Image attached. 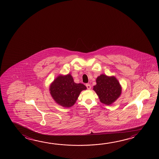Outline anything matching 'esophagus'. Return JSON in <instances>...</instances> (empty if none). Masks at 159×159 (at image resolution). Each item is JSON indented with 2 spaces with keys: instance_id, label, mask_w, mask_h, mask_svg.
<instances>
[{
  "instance_id": "34e87169",
  "label": "esophagus",
  "mask_w": 159,
  "mask_h": 159,
  "mask_svg": "<svg viewBox=\"0 0 159 159\" xmlns=\"http://www.w3.org/2000/svg\"><path fill=\"white\" fill-rule=\"evenodd\" d=\"M86 86L87 89L88 90H90V89H91V85H90V84H86Z\"/></svg>"
}]
</instances>
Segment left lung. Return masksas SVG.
Listing matches in <instances>:
<instances>
[{"label":"left lung","mask_w":159,"mask_h":159,"mask_svg":"<svg viewBox=\"0 0 159 159\" xmlns=\"http://www.w3.org/2000/svg\"><path fill=\"white\" fill-rule=\"evenodd\" d=\"M96 84L93 90L95 91L101 103L110 105L120 97L121 86L114 76H107L102 74L96 80Z\"/></svg>","instance_id":"obj_1"}]
</instances>
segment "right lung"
Segmentation results:
<instances>
[{
	"label": "right lung",
	"instance_id": "obj_1",
	"mask_svg": "<svg viewBox=\"0 0 159 159\" xmlns=\"http://www.w3.org/2000/svg\"><path fill=\"white\" fill-rule=\"evenodd\" d=\"M86 89L84 84L75 83L69 73L58 75L49 86L50 93L55 102L66 108L74 105L81 91Z\"/></svg>",
	"mask_w": 159,
	"mask_h": 159
}]
</instances>
